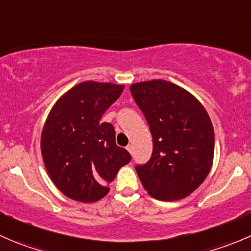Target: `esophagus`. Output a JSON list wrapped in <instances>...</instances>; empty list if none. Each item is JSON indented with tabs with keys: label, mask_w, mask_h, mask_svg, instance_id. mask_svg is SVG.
Here are the masks:
<instances>
[{
	"label": "esophagus",
	"mask_w": 251,
	"mask_h": 251,
	"mask_svg": "<svg viewBox=\"0 0 251 251\" xmlns=\"http://www.w3.org/2000/svg\"><path fill=\"white\" fill-rule=\"evenodd\" d=\"M126 149H127L128 153H130V154L133 153V146H132V144H128V146L126 147Z\"/></svg>",
	"instance_id": "34e87169"
}]
</instances>
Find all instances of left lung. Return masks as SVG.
Returning <instances> with one entry per match:
<instances>
[{
  "mask_svg": "<svg viewBox=\"0 0 251 251\" xmlns=\"http://www.w3.org/2000/svg\"><path fill=\"white\" fill-rule=\"evenodd\" d=\"M130 90L153 136L151 158L136 166L144 189L158 201L186 198L203 183L214 161L209 114L192 93L170 81H142Z\"/></svg>",
  "mask_w": 251,
  "mask_h": 251,
  "instance_id": "1",
  "label": "left lung"
}]
</instances>
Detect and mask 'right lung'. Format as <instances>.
<instances>
[{
    "mask_svg": "<svg viewBox=\"0 0 251 251\" xmlns=\"http://www.w3.org/2000/svg\"><path fill=\"white\" fill-rule=\"evenodd\" d=\"M125 86L83 81L60 96L41 133L45 168L54 186L68 198L93 203L109 192L131 155L115 143V131L100 119Z\"/></svg>",
    "mask_w": 251,
    "mask_h": 251,
    "instance_id": "right-lung-1",
    "label": "right lung"
}]
</instances>
